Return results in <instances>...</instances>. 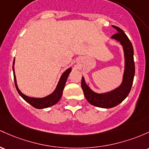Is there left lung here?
<instances>
[{"mask_svg": "<svg viewBox=\"0 0 149 149\" xmlns=\"http://www.w3.org/2000/svg\"><path fill=\"white\" fill-rule=\"evenodd\" d=\"M117 32L111 38L118 41L123 47L125 52V66L122 84L110 92L96 93L93 91L85 82L82 77L81 87L86 98L93 105L102 108H111L118 105L125 100L130 93L135 73V66L134 61V49L132 42L129 40L124 31L117 26H112Z\"/></svg>", "mask_w": 149, "mask_h": 149, "instance_id": "1", "label": "left lung"}]
</instances>
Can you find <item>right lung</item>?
<instances>
[{
    "mask_svg": "<svg viewBox=\"0 0 149 149\" xmlns=\"http://www.w3.org/2000/svg\"><path fill=\"white\" fill-rule=\"evenodd\" d=\"M14 64H15V60L13 61V75H14V81H15V85L16 89H17V92L19 94V95L23 98L26 102H28L30 104L32 107H35L37 109H44L47 108V107H51V106L54 105V104H56L57 102L59 101L61 99L62 94H63V88H64L65 84H66V80L68 78V75L71 73V68H68L63 74L61 75V78H60L59 81H58V84L56 89L54 90L52 94L46 96L45 97H42V98H38V97H30L28 96L25 95L23 93L20 92L19 90L18 87L17 85V81H16V77L15 75V71H14Z\"/></svg>",
    "mask_w": 149,
    "mask_h": 149,
    "instance_id": "right-lung-1",
    "label": "right lung"
}]
</instances>
